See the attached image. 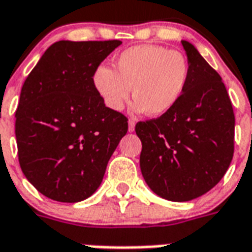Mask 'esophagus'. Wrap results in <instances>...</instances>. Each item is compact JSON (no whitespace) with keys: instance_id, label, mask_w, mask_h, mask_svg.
<instances>
[{"instance_id":"esophagus-1","label":"esophagus","mask_w":252,"mask_h":252,"mask_svg":"<svg viewBox=\"0 0 252 252\" xmlns=\"http://www.w3.org/2000/svg\"><path fill=\"white\" fill-rule=\"evenodd\" d=\"M135 130V120L130 118L128 120V131H134Z\"/></svg>"}]
</instances>
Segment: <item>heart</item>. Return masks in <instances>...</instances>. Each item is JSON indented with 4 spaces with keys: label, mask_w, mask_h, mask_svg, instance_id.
<instances>
[{
    "label": "heart",
    "mask_w": 252,
    "mask_h": 252,
    "mask_svg": "<svg viewBox=\"0 0 252 252\" xmlns=\"http://www.w3.org/2000/svg\"><path fill=\"white\" fill-rule=\"evenodd\" d=\"M188 81V59L181 52L155 44L127 48L117 56L116 71L99 64L92 76L95 92L109 109L124 108L131 89L134 108L153 117L175 108Z\"/></svg>",
    "instance_id": "obj_1"
}]
</instances>
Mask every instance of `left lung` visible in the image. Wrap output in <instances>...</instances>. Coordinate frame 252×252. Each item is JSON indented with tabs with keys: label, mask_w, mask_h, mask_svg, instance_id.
<instances>
[{
	"label": "left lung",
	"mask_w": 252,
	"mask_h": 252,
	"mask_svg": "<svg viewBox=\"0 0 252 252\" xmlns=\"http://www.w3.org/2000/svg\"><path fill=\"white\" fill-rule=\"evenodd\" d=\"M189 81L163 116L135 125L142 142L140 171L158 196L190 201L220 183L234 155L233 105L221 76L193 44L181 40Z\"/></svg>",
	"instance_id": "1"
}]
</instances>
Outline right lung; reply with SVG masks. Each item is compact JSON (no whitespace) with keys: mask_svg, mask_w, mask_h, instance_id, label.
Instances as JSON below:
<instances>
[{"mask_svg":"<svg viewBox=\"0 0 252 252\" xmlns=\"http://www.w3.org/2000/svg\"><path fill=\"white\" fill-rule=\"evenodd\" d=\"M121 40H60L23 83L15 112L18 160L39 192L79 202L97 190L127 118L105 106L92 76Z\"/></svg>","mask_w":252,"mask_h":252,"instance_id":"add662e5","label":"right lung"}]
</instances>
